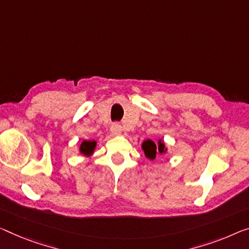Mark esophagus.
I'll list each match as a JSON object with an SVG mask.
<instances>
[{
	"mask_svg": "<svg viewBox=\"0 0 249 249\" xmlns=\"http://www.w3.org/2000/svg\"><path fill=\"white\" fill-rule=\"evenodd\" d=\"M111 131L114 135H118V133H120L122 131V127L120 124H118V122H114L111 125Z\"/></svg>",
	"mask_w": 249,
	"mask_h": 249,
	"instance_id": "obj_1",
	"label": "esophagus"
}]
</instances>
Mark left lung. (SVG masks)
<instances>
[{
	"label": "left lung",
	"instance_id": "left-lung-1",
	"mask_svg": "<svg viewBox=\"0 0 249 249\" xmlns=\"http://www.w3.org/2000/svg\"><path fill=\"white\" fill-rule=\"evenodd\" d=\"M142 149L144 151V155H146V157L149 159H155L157 154H162V152H166L164 144L161 140H159L158 146H156V143L151 140L143 141Z\"/></svg>",
	"mask_w": 249,
	"mask_h": 249
}]
</instances>
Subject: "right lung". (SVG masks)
<instances>
[{
    "label": "right lung",
    "mask_w": 249,
    "mask_h": 249,
    "mask_svg": "<svg viewBox=\"0 0 249 249\" xmlns=\"http://www.w3.org/2000/svg\"><path fill=\"white\" fill-rule=\"evenodd\" d=\"M94 147H95V141H83L81 143V147H80V151H81L83 155L89 156L93 152Z\"/></svg>",
    "instance_id": "add662e5"
}]
</instances>
